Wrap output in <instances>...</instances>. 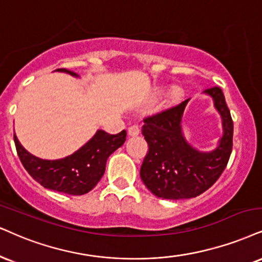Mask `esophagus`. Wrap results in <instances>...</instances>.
I'll return each instance as SVG.
<instances>
[{"label":"esophagus","instance_id":"obj_1","mask_svg":"<svg viewBox=\"0 0 262 262\" xmlns=\"http://www.w3.org/2000/svg\"><path fill=\"white\" fill-rule=\"evenodd\" d=\"M127 134L128 136H132V137L137 136V135H140V127H138L137 125H131L130 127H128Z\"/></svg>","mask_w":262,"mask_h":262}]
</instances>
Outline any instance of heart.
<instances>
[{"label": "heart", "instance_id": "1", "mask_svg": "<svg viewBox=\"0 0 262 262\" xmlns=\"http://www.w3.org/2000/svg\"><path fill=\"white\" fill-rule=\"evenodd\" d=\"M182 96H183V91L181 87H177V86L172 87L169 93V103H171V104H176V103L182 98Z\"/></svg>", "mask_w": 262, "mask_h": 262}]
</instances>
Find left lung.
I'll list each match as a JSON object with an SVG mask.
<instances>
[{"label": "left lung", "instance_id": "obj_1", "mask_svg": "<svg viewBox=\"0 0 262 262\" xmlns=\"http://www.w3.org/2000/svg\"><path fill=\"white\" fill-rule=\"evenodd\" d=\"M220 113L224 136L212 151L193 148L181 130L183 111L189 99L165 111L144 118L142 135L148 151L140 175L154 195L163 199H188L204 193L227 166L233 146V121L220 87L206 89Z\"/></svg>", "mask_w": 262, "mask_h": 262}]
</instances>
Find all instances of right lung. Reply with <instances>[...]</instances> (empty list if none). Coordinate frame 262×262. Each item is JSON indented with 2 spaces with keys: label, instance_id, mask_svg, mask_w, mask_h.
<instances>
[{
  "label": "right lung",
  "instance_id": "1",
  "mask_svg": "<svg viewBox=\"0 0 262 262\" xmlns=\"http://www.w3.org/2000/svg\"><path fill=\"white\" fill-rule=\"evenodd\" d=\"M57 70L77 76L70 70ZM125 140V130L116 135L98 130L85 146L72 156L58 160H43L29 153L14 135L19 159L32 179L45 188L70 195L86 194L99 182L105 171L106 159L124 144Z\"/></svg>",
  "mask_w": 262,
  "mask_h": 262
}]
</instances>
